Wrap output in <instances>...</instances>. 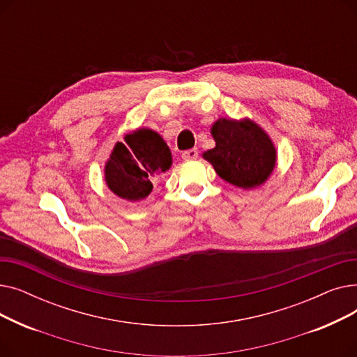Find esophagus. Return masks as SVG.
Listing matches in <instances>:
<instances>
[{"instance_id":"obj_1","label":"esophagus","mask_w":357,"mask_h":357,"mask_svg":"<svg viewBox=\"0 0 357 357\" xmlns=\"http://www.w3.org/2000/svg\"><path fill=\"white\" fill-rule=\"evenodd\" d=\"M198 158V150L197 149H190V150H185L182 153V159L183 160H194Z\"/></svg>"}]
</instances>
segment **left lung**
I'll use <instances>...</instances> for the list:
<instances>
[{
  "instance_id": "left-lung-1",
  "label": "left lung",
  "mask_w": 357,
  "mask_h": 357,
  "mask_svg": "<svg viewBox=\"0 0 357 357\" xmlns=\"http://www.w3.org/2000/svg\"><path fill=\"white\" fill-rule=\"evenodd\" d=\"M211 135L215 147L202 158L221 179L243 190L266 182L276 165V149L264 128L249 119H218Z\"/></svg>"
}]
</instances>
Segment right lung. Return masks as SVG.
Here are the masks:
<instances>
[{"mask_svg": "<svg viewBox=\"0 0 357 357\" xmlns=\"http://www.w3.org/2000/svg\"><path fill=\"white\" fill-rule=\"evenodd\" d=\"M171 165L172 155L165 140L153 130L139 128L112 149L104 167L105 182L117 197L140 201L152 192V178Z\"/></svg>", "mask_w": 357, "mask_h": 357, "instance_id": "add662e5", "label": "right lung"}]
</instances>
